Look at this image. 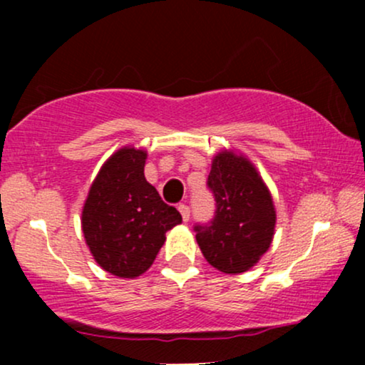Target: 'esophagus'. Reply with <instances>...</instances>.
<instances>
[{"label": "esophagus", "mask_w": 365, "mask_h": 365, "mask_svg": "<svg viewBox=\"0 0 365 365\" xmlns=\"http://www.w3.org/2000/svg\"><path fill=\"white\" fill-rule=\"evenodd\" d=\"M178 211H180V215H182L183 221H188V220H190V207H188L187 204H180V206H178Z\"/></svg>", "instance_id": "1"}]
</instances>
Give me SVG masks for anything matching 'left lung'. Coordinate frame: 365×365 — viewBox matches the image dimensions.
Here are the masks:
<instances>
[{"label":"left lung","instance_id":"obj_1","mask_svg":"<svg viewBox=\"0 0 365 365\" xmlns=\"http://www.w3.org/2000/svg\"><path fill=\"white\" fill-rule=\"evenodd\" d=\"M207 187L216 211L207 225L194 226L197 244L221 273H245L273 240L276 211L269 190L252 163L232 150L212 159Z\"/></svg>","mask_w":365,"mask_h":365}]
</instances>
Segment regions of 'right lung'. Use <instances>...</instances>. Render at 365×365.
I'll return each mask as SVG.
<instances>
[{
    "instance_id": "right-lung-1",
    "label": "right lung",
    "mask_w": 365,
    "mask_h": 365,
    "mask_svg": "<svg viewBox=\"0 0 365 365\" xmlns=\"http://www.w3.org/2000/svg\"><path fill=\"white\" fill-rule=\"evenodd\" d=\"M148 153L121 148L92 182L82 209V232L96 262L120 278L149 269L182 215L163 202L144 177Z\"/></svg>"
}]
</instances>
